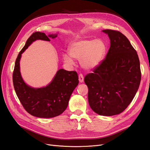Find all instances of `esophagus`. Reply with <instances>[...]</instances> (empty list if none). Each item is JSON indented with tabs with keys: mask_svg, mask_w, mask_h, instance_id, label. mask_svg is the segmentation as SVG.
I'll use <instances>...</instances> for the list:
<instances>
[{
	"mask_svg": "<svg viewBox=\"0 0 150 150\" xmlns=\"http://www.w3.org/2000/svg\"><path fill=\"white\" fill-rule=\"evenodd\" d=\"M79 81L80 83H83V81H84V76L82 74H80L79 75Z\"/></svg>",
	"mask_w": 150,
	"mask_h": 150,
	"instance_id": "obj_1",
	"label": "esophagus"
}]
</instances>
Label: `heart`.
<instances>
[{
    "mask_svg": "<svg viewBox=\"0 0 150 150\" xmlns=\"http://www.w3.org/2000/svg\"><path fill=\"white\" fill-rule=\"evenodd\" d=\"M106 45L101 39H84L72 43L69 47V54L63 57L64 62L73 65L72 57L80 60L81 66L86 69H92L101 64L106 53Z\"/></svg>",
    "mask_w": 150,
    "mask_h": 150,
    "instance_id": "obj_1",
    "label": "heart"
}]
</instances>
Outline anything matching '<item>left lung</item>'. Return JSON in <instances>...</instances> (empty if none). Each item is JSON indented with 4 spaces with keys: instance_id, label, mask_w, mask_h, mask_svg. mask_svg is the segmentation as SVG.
<instances>
[{
    "instance_id": "1",
    "label": "left lung",
    "mask_w": 150,
    "mask_h": 150,
    "mask_svg": "<svg viewBox=\"0 0 150 150\" xmlns=\"http://www.w3.org/2000/svg\"><path fill=\"white\" fill-rule=\"evenodd\" d=\"M110 47L101 63L84 77L91 108L99 115L113 116L126 110L139 86L138 54L120 31L107 29Z\"/></svg>"
}]
</instances>
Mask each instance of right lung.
<instances>
[{"mask_svg": "<svg viewBox=\"0 0 150 150\" xmlns=\"http://www.w3.org/2000/svg\"><path fill=\"white\" fill-rule=\"evenodd\" d=\"M57 34L47 36L43 33L35 32L27 40L16 60L12 80L15 91L22 105L30 115L38 117L49 118L60 115L68 105L71 95L79 83L76 71L59 69L51 83L46 87L33 88L22 79L19 67L21 54L34 40L40 39L50 41Z\"/></svg>", "mask_w": 150, "mask_h": 150, "instance_id": "right-lung-1", "label": "right lung"}]
</instances>
